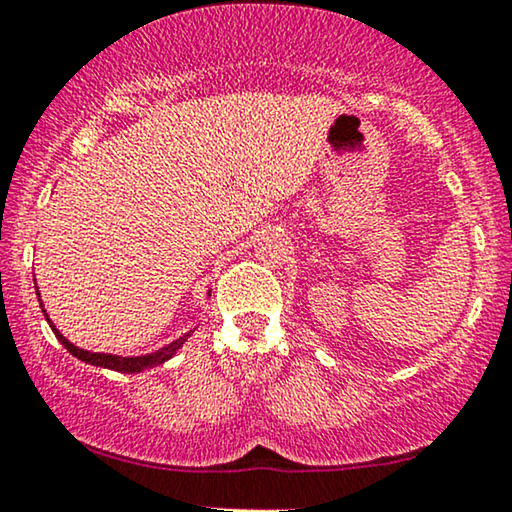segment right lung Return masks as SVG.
I'll use <instances>...</instances> for the list:
<instances>
[{
    "label": "right lung",
    "mask_w": 512,
    "mask_h": 512,
    "mask_svg": "<svg viewBox=\"0 0 512 512\" xmlns=\"http://www.w3.org/2000/svg\"><path fill=\"white\" fill-rule=\"evenodd\" d=\"M36 294H38V289H36ZM41 308H43V303H41ZM43 312H45V310H43ZM45 319H48L50 329L55 331L57 340H59L61 345H64V347L68 349V352H71L75 358H80V361L96 365V368H108V370H117V372H142V370H147V368H156V365L165 363L167 358H172L174 354H177V349H181L183 342L188 340V335L193 333V331H188L186 335H183V338L170 342V345L163 347V349H158V352H154V354L126 358V356H112V354H101V352H85V349L71 345V342H68V340L64 338V335H61V333L55 329V326H52L48 315H45Z\"/></svg>",
    "instance_id": "obj_1"
}]
</instances>
